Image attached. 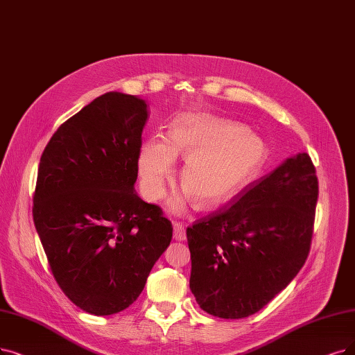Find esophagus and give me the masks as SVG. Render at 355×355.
<instances>
[{
    "mask_svg": "<svg viewBox=\"0 0 355 355\" xmlns=\"http://www.w3.org/2000/svg\"><path fill=\"white\" fill-rule=\"evenodd\" d=\"M173 239L178 240V242H182V240L187 239L185 227H183V224H180V223L173 224Z\"/></svg>",
    "mask_w": 355,
    "mask_h": 355,
    "instance_id": "obj_1",
    "label": "esophagus"
}]
</instances>
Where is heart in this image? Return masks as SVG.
Masks as SVG:
<instances>
[{"label":"heart","instance_id":"heart-1","mask_svg":"<svg viewBox=\"0 0 355 355\" xmlns=\"http://www.w3.org/2000/svg\"><path fill=\"white\" fill-rule=\"evenodd\" d=\"M266 155L265 141L240 125L209 113H185L173 121L167 141L153 137L141 147V191L150 201L160 200L179 157L187 160L179 176L187 192L172 200L170 209L183 212L192 196L204 208L216 207L254 180Z\"/></svg>","mask_w":355,"mask_h":355}]
</instances>
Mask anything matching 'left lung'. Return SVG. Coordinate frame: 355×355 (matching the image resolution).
I'll return each mask as SVG.
<instances>
[{
    "instance_id": "obj_1",
    "label": "left lung",
    "mask_w": 355,
    "mask_h": 355,
    "mask_svg": "<svg viewBox=\"0 0 355 355\" xmlns=\"http://www.w3.org/2000/svg\"><path fill=\"white\" fill-rule=\"evenodd\" d=\"M318 195L315 166L299 153L188 227L189 287L200 307L242 319L284 290L307 259Z\"/></svg>"
}]
</instances>
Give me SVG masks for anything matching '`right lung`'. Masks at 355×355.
Here are the masks:
<instances>
[{"label":"right lung","mask_w":355,"mask_h":355,"mask_svg":"<svg viewBox=\"0 0 355 355\" xmlns=\"http://www.w3.org/2000/svg\"><path fill=\"white\" fill-rule=\"evenodd\" d=\"M144 98L109 92L52 135L40 157L33 221L68 299L96 316L130 307L172 240L157 205L135 192Z\"/></svg>","instance_id":"1"}]
</instances>
